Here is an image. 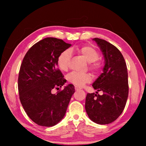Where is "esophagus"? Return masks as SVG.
Returning <instances> with one entry per match:
<instances>
[{
	"instance_id": "obj_1",
	"label": "esophagus",
	"mask_w": 146,
	"mask_h": 146,
	"mask_svg": "<svg viewBox=\"0 0 146 146\" xmlns=\"http://www.w3.org/2000/svg\"><path fill=\"white\" fill-rule=\"evenodd\" d=\"M75 89L76 91H77V90H80L81 88H80V87H78V86H75Z\"/></svg>"
}]
</instances>
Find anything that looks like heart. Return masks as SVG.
I'll return each mask as SVG.
<instances>
[{
	"label": "heart",
	"mask_w": 146,
	"mask_h": 146,
	"mask_svg": "<svg viewBox=\"0 0 146 146\" xmlns=\"http://www.w3.org/2000/svg\"><path fill=\"white\" fill-rule=\"evenodd\" d=\"M71 51H76L82 54L85 60L89 62L90 68L95 72H98L100 70L102 64L97 60L99 57L98 52L92 46L85 45L80 47H73L70 49ZM71 56V51L69 49H66L62 51L58 56L57 64L59 68L62 71H66L69 66ZM68 82L77 86H83L85 84L91 82L92 76L90 73H80L76 71H72L67 75Z\"/></svg>",
	"instance_id": "b5f03b06"
}]
</instances>
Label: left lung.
I'll use <instances>...</instances> for the list:
<instances>
[{
	"label": "left lung",
	"mask_w": 146,
	"mask_h": 146,
	"mask_svg": "<svg viewBox=\"0 0 146 146\" xmlns=\"http://www.w3.org/2000/svg\"><path fill=\"white\" fill-rule=\"evenodd\" d=\"M103 53V73L92 84L98 94H87L85 110L90 120L98 124L115 120L124 109L129 94L128 73L123 56L115 46L105 40L94 38Z\"/></svg>",
	"instance_id": "8db88e82"
}]
</instances>
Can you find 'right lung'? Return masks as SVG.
<instances>
[{
	"label": "right lung",
	"instance_id": "1",
	"mask_svg": "<svg viewBox=\"0 0 146 146\" xmlns=\"http://www.w3.org/2000/svg\"><path fill=\"white\" fill-rule=\"evenodd\" d=\"M71 46L62 39L46 38L27 52L21 65L18 90L21 103L28 117L37 124L52 127L63 119L74 93L69 84L52 94L66 80L57 66L58 56Z\"/></svg>",
	"mask_w": 146,
	"mask_h": 146
}]
</instances>
